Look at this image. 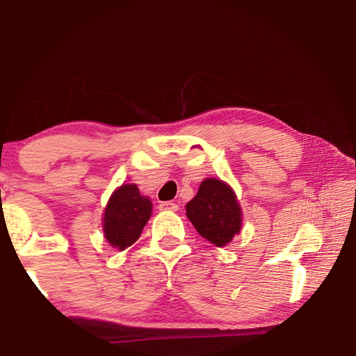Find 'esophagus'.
I'll use <instances>...</instances> for the list:
<instances>
[{
  "label": "esophagus",
  "instance_id": "obj_1",
  "mask_svg": "<svg viewBox=\"0 0 356 356\" xmlns=\"http://www.w3.org/2000/svg\"><path fill=\"white\" fill-rule=\"evenodd\" d=\"M159 209L163 210V212H176L177 210V204H174L171 201H165L159 204Z\"/></svg>",
  "mask_w": 356,
  "mask_h": 356
}]
</instances>
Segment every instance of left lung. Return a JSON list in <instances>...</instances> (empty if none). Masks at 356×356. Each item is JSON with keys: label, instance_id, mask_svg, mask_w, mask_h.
<instances>
[{"label": "left lung", "instance_id": "8db88e82", "mask_svg": "<svg viewBox=\"0 0 356 356\" xmlns=\"http://www.w3.org/2000/svg\"><path fill=\"white\" fill-rule=\"evenodd\" d=\"M185 209L196 231L218 248L231 243L242 229L243 213L236 191L221 179H204Z\"/></svg>", "mask_w": 356, "mask_h": 356}]
</instances>
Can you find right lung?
<instances>
[{"label":"right lung","instance_id":"1","mask_svg":"<svg viewBox=\"0 0 356 356\" xmlns=\"http://www.w3.org/2000/svg\"><path fill=\"white\" fill-rule=\"evenodd\" d=\"M152 215V201L143 196L136 184H122L113 191L104 210V234L113 248L124 251L140 238Z\"/></svg>","mask_w":356,"mask_h":356}]
</instances>
